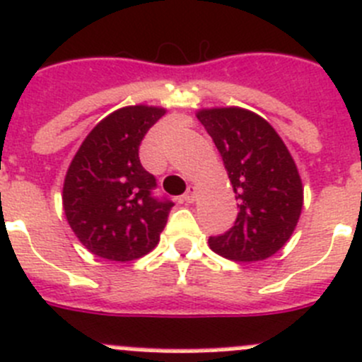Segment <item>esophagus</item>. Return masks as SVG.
<instances>
[{"label":"esophagus","mask_w":362,"mask_h":362,"mask_svg":"<svg viewBox=\"0 0 362 362\" xmlns=\"http://www.w3.org/2000/svg\"><path fill=\"white\" fill-rule=\"evenodd\" d=\"M194 200H197V187H194V185H191V187L187 189V192L184 194V202L185 204H192Z\"/></svg>","instance_id":"obj_1"}]
</instances>
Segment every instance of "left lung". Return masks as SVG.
Wrapping results in <instances>:
<instances>
[{
  "label": "left lung",
  "mask_w": 362,
  "mask_h": 362,
  "mask_svg": "<svg viewBox=\"0 0 362 362\" xmlns=\"http://www.w3.org/2000/svg\"><path fill=\"white\" fill-rule=\"evenodd\" d=\"M214 141L238 200L234 227L209 238L212 252L235 262L272 257L293 235L303 207L298 168L275 128L241 107L197 112Z\"/></svg>",
  "instance_id": "obj_1"
}]
</instances>
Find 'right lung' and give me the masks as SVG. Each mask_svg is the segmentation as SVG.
<instances>
[{
  "mask_svg": "<svg viewBox=\"0 0 362 362\" xmlns=\"http://www.w3.org/2000/svg\"><path fill=\"white\" fill-rule=\"evenodd\" d=\"M165 114L153 105L114 110L87 134L62 187L71 230L90 253L107 261H135L158 245L173 204L155 200V177L141 165L146 132Z\"/></svg>",
  "mask_w": 362,
  "mask_h": 362,
  "instance_id": "right-lung-1",
  "label": "right lung"
}]
</instances>
